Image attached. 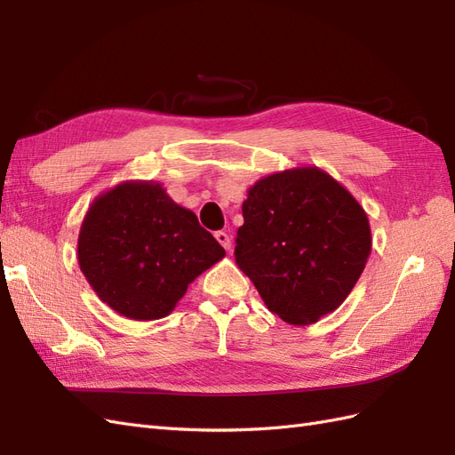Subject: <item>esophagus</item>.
I'll use <instances>...</instances> for the list:
<instances>
[{
  "mask_svg": "<svg viewBox=\"0 0 455 455\" xmlns=\"http://www.w3.org/2000/svg\"><path fill=\"white\" fill-rule=\"evenodd\" d=\"M214 237H216V241L224 246L226 251H231V237L228 235L226 231H216L214 233Z\"/></svg>",
  "mask_w": 455,
  "mask_h": 455,
  "instance_id": "esophagus-1",
  "label": "esophagus"
}]
</instances>
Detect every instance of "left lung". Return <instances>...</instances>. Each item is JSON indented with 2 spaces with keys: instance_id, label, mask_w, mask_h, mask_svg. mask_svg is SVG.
Wrapping results in <instances>:
<instances>
[{
  "instance_id": "8db88e82",
  "label": "left lung",
  "mask_w": 455,
  "mask_h": 455,
  "mask_svg": "<svg viewBox=\"0 0 455 455\" xmlns=\"http://www.w3.org/2000/svg\"><path fill=\"white\" fill-rule=\"evenodd\" d=\"M235 261L269 311L311 324L338 309L371 251L368 216L349 191L316 167L258 180L243 203Z\"/></svg>"
}]
</instances>
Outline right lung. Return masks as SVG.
Masks as SVG:
<instances>
[{
  "label": "right lung",
  "mask_w": 455,
  "mask_h": 455,
  "mask_svg": "<svg viewBox=\"0 0 455 455\" xmlns=\"http://www.w3.org/2000/svg\"><path fill=\"white\" fill-rule=\"evenodd\" d=\"M224 256L197 216L157 182H123L96 197L77 241L96 296L132 321L167 316L188 284Z\"/></svg>",
  "instance_id": "add662e5"
}]
</instances>
